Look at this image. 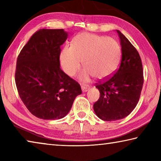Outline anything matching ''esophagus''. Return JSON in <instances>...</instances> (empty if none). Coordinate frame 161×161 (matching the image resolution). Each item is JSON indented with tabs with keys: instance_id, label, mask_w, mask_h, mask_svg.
<instances>
[{
	"instance_id": "obj_1",
	"label": "esophagus",
	"mask_w": 161,
	"mask_h": 161,
	"mask_svg": "<svg viewBox=\"0 0 161 161\" xmlns=\"http://www.w3.org/2000/svg\"><path fill=\"white\" fill-rule=\"evenodd\" d=\"M89 89V86H81V90H82L83 92H86Z\"/></svg>"
}]
</instances>
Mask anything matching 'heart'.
<instances>
[{
  "label": "heart",
  "instance_id": "1",
  "mask_svg": "<svg viewBox=\"0 0 161 161\" xmlns=\"http://www.w3.org/2000/svg\"><path fill=\"white\" fill-rule=\"evenodd\" d=\"M121 57V48L114 38L82 32L73 38L71 46H65L59 54L62 70L69 77L84 67L80 80L88 82L91 78L104 80L116 70Z\"/></svg>",
  "mask_w": 161,
  "mask_h": 161
}]
</instances>
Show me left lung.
Masks as SVG:
<instances>
[{"mask_svg":"<svg viewBox=\"0 0 161 161\" xmlns=\"http://www.w3.org/2000/svg\"><path fill=\"white\" fill-rule=\"evenodd\" d=\"M121 60L118 70L107 80L97 84L99 99L94 103L96 115L111 121L126 117L139 101L143 84V72L138 51L119 31Z\"/></svg>","mask_w":161,"mask_h":161,"instance_id":"left-lung-1","label":"left lung"}]
</instances>
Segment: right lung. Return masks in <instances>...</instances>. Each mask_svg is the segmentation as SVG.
I'll list each match as a JSON object with an SVG mask.
<instances>
[{
  "instance_id": "right-lung-1",
  "label": "right lung",
  "mask_w": 161,
  "mask_h": 161,
  "mask_svg": "<svg viewBox=\"0 0 161 161\" xmlns=\"http://www.w3.org/2000/svg\"><path fill=\"white\" fill-rule=\"evenodd\" d=\"M67 36L63 29L39 30L18 57L15 80L19 96L39 119L64 118L81 94L80 84L60 69V46Z\"/></svg>"
}]
</instances>
